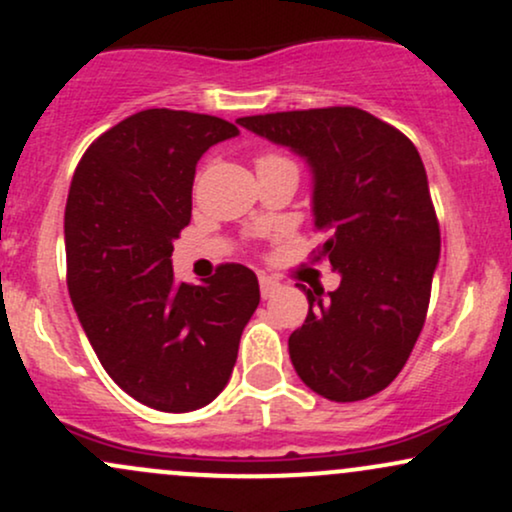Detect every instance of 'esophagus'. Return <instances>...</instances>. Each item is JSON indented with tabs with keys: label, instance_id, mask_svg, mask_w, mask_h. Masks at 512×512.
<instances>
[{
	"label": "esophagus",
	"instance_id": "obj_1",
	"mask_svg": "<svg viewBox=\"0 0 512 512\" xmlns=\"http://www.w3.org/2000/svg\"><path fill=\"white\" fill-rule=\"evenodd\" d=\"M279 289H281L279 281L272 279V276H267V274H260V293H262V298H272Z\"/></svg>",
	"mask_w": 512,
	"mask_h": 512
}]
</instances>
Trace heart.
<instances>
[{
    "mask_svg": "<svg viewBox=\"0 0 512 512\" xmlns=\"http://www.w3.org/2000/svg\"><path fill=\"white\" fill-rule=\"evenodd\" d=\"M267 163H284V158L274 156V154H267V156H262L260 161H257V166H267Z\"/></svg>",
    "mask_w": 512,
    "mask_h": 512,
    "instance_id": "heart-1",
    "label": "heart"
}]
</instances>
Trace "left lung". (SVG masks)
Returning <instances> with one entry per match:
<instances>
[{"label": "left lung", "instance_id": "obj_1", "mask_svg": "<svg viewBox=\"0 0 512 512\" xmlns=\"http://www.w3.org/2000/svg\"><path fill=\"white\" fill-rule=\"evenodd\" d=\"M286 146L313 175V221L327 236L317 260L342 276L310 291L289 337L298 378L332 402L378 395L424 330L440 228L424 161L395 127L358 108H317L236 120Z\"/></svg>", "mask_w": 512, "mask_h": 512}]
</instances>
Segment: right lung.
Segmentation results:
<instances>
[{
  "label": "right lung",
  "instance_id": "add662e5",
  "mask_svg": "<svg viewBox=\"0 0 512 512\" xmlns=\"http://www.w3.org/2000/svg\"><path fill=\"white\" fill-rule=\"evenodd\" d=\"M240 129L214 115L151 108L101 134L81 158L67 209V286L105 373L146 407L185 414L231 380L260 305L243 264L178 284L173 243L192 216L197 161Z\"/></svg>",
  "mask_w": 512,
  "mask_h": 512
}]
</instances>
